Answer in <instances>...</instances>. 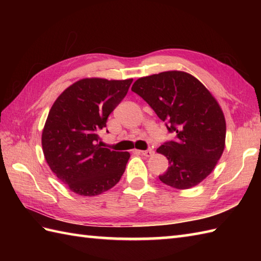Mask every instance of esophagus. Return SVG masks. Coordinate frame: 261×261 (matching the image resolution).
<instances>
[{"label":"esophagus","instance_id":"34e87169","mask_svg":"<svg viewBox=\"0 0 261 261\" xmlns=\"http://www.w3.org/2000/svg\"><path fill=\"white\" fill-rule=\"evenodd\" d=\"M137 152L141 153L142 156H145V157H151L152 154L154 153L152 149H148V150H137Z\"/></svg>","mask_w":261,"mask_h":261}]
</instances>
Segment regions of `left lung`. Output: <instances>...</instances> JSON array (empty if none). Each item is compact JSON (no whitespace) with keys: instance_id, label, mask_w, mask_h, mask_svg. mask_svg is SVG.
I'll list each match as a JSON object with an SVG mask.
<instances>
[{"instance_id":"obj_1","label":"left lung","mask_w":261,"mask_h":261,"mask_svg":"<svg viewBox=\"0 0 261 261\" xmlns=\"http://www.w3.org/2000/svg\"><path fill=\"white\" fill-rule=\"evenodd\" d=\"M131 90L177 135L175 141L157 149L169 164L159 179L177 190L198 185L212 173L225 147L226 124L218 101L196 77L180 70L141 77Z\"/></svg>"}]
</instances>
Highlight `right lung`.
<instances>
[{
	"label": "right lung",
	"mask_w": 261,
	"mask_h": 261,
	"mask_svg": "<svg viewBox=\"0 0 261 261\" xmlns=\"http://www.w3.org/2000/svg\"><path fill=\"white\" fill-rule=\"evenodd\" d=\"M132 79H83L60 94L49 111L41 145L53 173L71 192L95 196L118 184L130 153L99 145L109 115L126 95Z\"/></svg>",
	"instance_id": "right-lung-1"
}]
</instances>
